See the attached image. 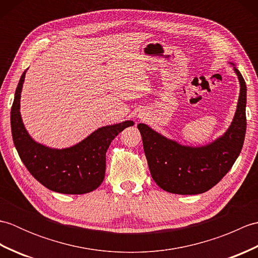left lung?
Wrapping results in <instances>:
<instances>
[{
    "label": "left lung",
    "mask_w": 258,
    "mask_h": 258,
    "mask_svg": "<svg viewBox=\"0 0 258 258\" xmlns=\"http://www.w3.org/2000/svg\"><path fill=\"white\" fill-rule=\"evenodd\" d=\"M236 72L240 92L237 109L227 132L202 147L183 146L164 138L145 124H139L145 156L155 183L174 194L194 195L211 189L236 161L246 133V84Z\"/></svg>",
    "instance_id": "obj_1"
}]
</instances>
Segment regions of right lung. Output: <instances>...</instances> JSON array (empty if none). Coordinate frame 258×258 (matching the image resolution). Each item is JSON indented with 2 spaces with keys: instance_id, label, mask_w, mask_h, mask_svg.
<instances>
[{
  "instance_id": "right-lung-1",
  "label": "right lung",
  "mask_w": 258,
  "mask_h": 258,
  "mask_svg": "<svg viewBox=\"0 0 258 258\" xmlns=\"http://www.w3.org/2000/svg\"><path fill=\"white\" fill-rule=\"evenodd\" d=\"M25 72L16 87L11 128L15 149L27 171L48 189L63 194H86L100 186L105 175L106 152L111 142L132 120L104 126L79 144L64 150L48 149L31 139L22 122L20 98Z\"/></svg>"
}]
</instances>
